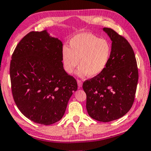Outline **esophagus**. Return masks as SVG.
Instances as JSON below:
<instances>
[{
    "label": "esophagus",
    "mask_w": 151,
    "mask_h": 151,
    "mask_svg": "<svg viewBox=\"0 0 151 151\" xmlns=\"http://www.w3.org/2000/svg\"><path fill=\"white\" fill-rule=\"evenodd\" d=\"M77 83H78V86H79V87L80 88V87H81V86H82V83H83V82H82L81 80L77 79Z\"/></svg>",
    "instance_id": "esophagus-1"
}]
</instances>
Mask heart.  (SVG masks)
Returning <instances> with one entry per match:
<instances>
[{"label": "heart", "instance_id": "obj_1", "mask_svg": "<svg viewBox=\"0 0 151 151\" xmlns=\"http://www.w3.org/2000/svg\"><path fill=\"white\" fill-rule=\"evenodd\" d=\"M111 53V45L107 40L86 32L72 38L70 41V48L63 47L62 61L65 71L72 73L79 60L78 75L83 77L88 74L94 77L104 71Z\"/></svg>", "mask_w": 151, "mask_h": 151}]
</instances>
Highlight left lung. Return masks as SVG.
<instances>
[{"instance_id":"8db88e82","label":"left lung","mask_w":151,"mask_h":151,"mask_svg":"<svg viewBox=\"0 0 151 151\" xmlns=\"http://www.w3.org/2000/svg\"><path fill=\"white\" fill-rule=\"evenodd\" d=\"M104 30L112 41L109 63L102 73L84 81L83 89L90 117L109 122L121 118L131 108L139 73L135 55L127 40L111 28Z\"/></svg>"}]
</instances>
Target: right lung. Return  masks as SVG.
I'll return each instance as SVG.
<instances>
[{
  "label": "right lung",
  "instance_id": "right-lung-1",
  "mask_svg": "<svg viewBox=\"0 0 151 151\" xmlns=\"http://www.w3.org/2000/svg\"><path fill=\"white\" fill-rule=\"evenodd\" d=\"M63 43L45 30L30 32L14 51L9 74L14 100L20 111L37 124L50 125L63 117L76 79L62 63Z\"/></svg>",
  "mask_w": 151,
  "mask_h": 151
}]
</instances>
